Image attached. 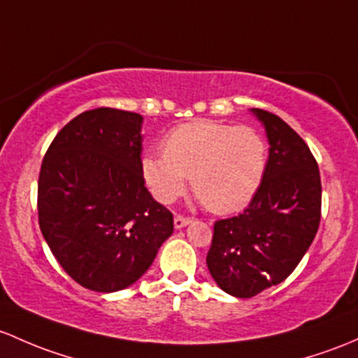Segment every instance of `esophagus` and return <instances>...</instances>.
Masks as SVG:
<instances>
[{"instance_id": "34e87169", "label": "esophagus", "mask_w": 358, "mask_h": 358, "mask_svg": "<svg viewBox=\"0 0 358 358\" xmlns=\"http://www.w3.org/2000/svg\"><path fill=\"white\" fill-rule=\"evenodd\" d=\"M173 223H175V228H176V229L185 228L187 224L190 223V217H185V216H180V214H176L175 221H173Z\"/></svg>"}]
</instances>
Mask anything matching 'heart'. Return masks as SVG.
<instances>
[{
	"label": "heart",
	"mask_w": 358,
	"mask_h": 358,
	"mask_svg": "<svg viewBox=\"0 0 358 358\" xmlns=\"http://www.w3.org/2000/svg\"><path fill=\"white\" fill-rule=\"evenodd\" d=\"M268 144L252 127L195 120L173 129L163 154H145L142 175L154 197L171 204L187 187L214 214L238 213L261 189Z\"/></svg>",
	"instance_id": "obj_1"
}]
</instances>
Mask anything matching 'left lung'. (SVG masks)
I'll return each mask as SVG.
<instances>
[{"instance_id": "1", "label": "left lung", "mask_w": 358, "mask_h": 358, "mask_svg": "<svg viewBox=\"0 0 358 358\" xmlns=\"http://www.w3.org/2000/svg\"><path fill=\"white\" fill-rule=\"evenodd\" d=\"M252 115L269 141L264 180L242 214L214 223L206 259L217 287L236 299L287 280L321 221V175L308 145L280 116L257 108Z\"/></svg>"}]
</instances>
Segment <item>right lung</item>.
Masks as SVG:
<instances>
[{"mask_svg": "<svg viewBox=\"0 0 358 358\" xmlns=\"http://www.w3.org/2000/svg\"><path fill=\"white\" fill-rule=\"evenodd\" d=\"M142 122L113 108L84 111L41 164V231L66 274L92 292L134 285L173 233V214L145 189Z\"/></svg>", "mask_w": 358, "mask_h": 358, "instance_id": "1", "label": "right lung"}]
</instances>
